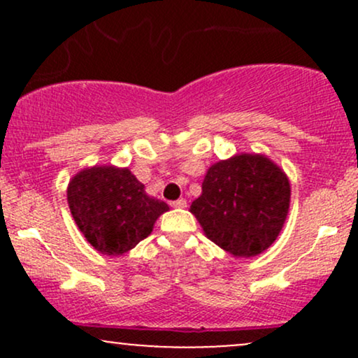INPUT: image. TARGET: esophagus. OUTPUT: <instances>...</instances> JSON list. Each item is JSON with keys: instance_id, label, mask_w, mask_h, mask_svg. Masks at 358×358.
Here are the masks:
<instances>
[{"instance_id": "obj_1", "label": "esophagus", "mask_w": 358, "mask_h": 358, "mask_svg": "<svg viewBox=\"0 0 358 358\" xmlns=\"http://www.w3.org/2000/svg\"><path fill=\"white\" fill-rule=\"evenodd\" d=\"M170 205L173 208H185V207H187V202H185L183 199H178V200H175V202H171Z\"/></svg>"}]
</instances>
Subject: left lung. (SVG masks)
I'll use <instances>...</instances> for the list:
<instances>
[{"label":"left lung","mask_w":358,"mask_h":358,"mask_svg":"<svg viewBox=\"0 0 358 358\" xmlns=\"http://www.w3.org/2000/svg\"><path fill=\"white\" fill-rule=\"evenodd\" d=\"M291 185L273 159L239 153L213 163L190 205L207 239L234 257H256L278 239L289 212Z\"/></svg>","instance_id":"1"}]
</instances>
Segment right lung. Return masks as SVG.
<instances>
[{
    "instance_id": "obj_1",
    "label": "right lung",
    "mask_w": 358,
    "mask_h": 358,
    "mask_svg": "<svg viewBox=\"0 0 358 358\" xmlns=\"http://www.w3.org/2000/svg\"><path fill=\"white\" fill-rule=\"evenodd\" d=\"M67 202L82 236L97 252L122 256L153 232L170 210L150 196L129 168L96 165L80 170L67 187Z\"/></svg>"
}]
</instances>
